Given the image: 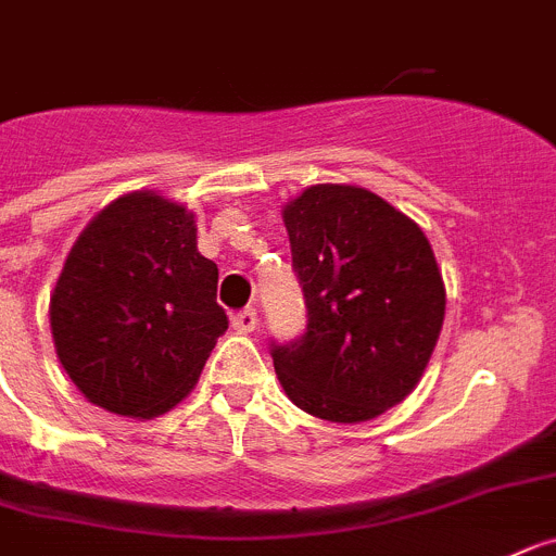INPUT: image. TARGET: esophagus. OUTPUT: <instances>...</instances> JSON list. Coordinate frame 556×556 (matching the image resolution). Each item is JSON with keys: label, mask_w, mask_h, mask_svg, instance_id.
<instances>
[{"label": "esophagus", "mask_w": 556, "mask_h": 556, "mask_svg": "<svg viewBox=\"0 0 556 556\" xmlns=\"http://www.w3.org/2000/svg\"><path fill=\"white\" fill-rule=\"evenodd\" d=\"M256 325H258L256 308H244V312H239L237 317H233V328H237L239 333H253Z\"/></svg>", "instance_id": "esophagus-1"}]
</instances>
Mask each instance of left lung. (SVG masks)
<instances>
[{
    "label": "left lung",
    "mask_w": 556,
    "mask_h": 556,
    "mask_svg": "<svg viewBox=\"0 0 556 556\" xmlns=\"http://www.w3.org/2000/svg\"><path fill=\"white\" fill-rule=\"evenodd\" d=\"M281 215L308 325L292 344H275V375L317 419H378L416 389L444 325L446 289L430 239L353 185L308 187Z\"/></svg>",
    "instance_id": "left-lung-1"
}]
</instances>
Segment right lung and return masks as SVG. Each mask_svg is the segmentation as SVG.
I'll return each mask as SVG.
<instances>
[{
  "label": "right lung",
  "mask_w": 556,
  "mask_h": 556,
  "mask_svg": "<svg viewBox=\"0 0 556 556\" xmlns=\"http://www.w3.org/2000/svg\"><path fill=\"white\" fill-rule=\"evenodd\" d=\"M49 323L85 400L129 419L167 414L228 328L195 215L154 190L106 203L65 256Z\"/></svg>",
  "instance_id": "right-lung-1"
}]
</instances>
